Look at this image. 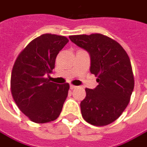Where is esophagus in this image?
<instances>
[{
    "mask_svg": "<svg viewBox=\"0 0 147 147\" xmlns=\"http://www.w3.org/2000/svg\"><path fill=\"white\" fill-rule=\"evenodd\" d=\"M76 88H77V86H75V85H72V84L70 85V89H75Z\"/></svg>",
    "mask_w": 147,
    "mask_h": 147,
    "instance_id": "1",
    "label": "esophagus"
}]
</instances>
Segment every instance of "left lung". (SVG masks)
<instances>
[{"mask_svg": "<svg viewBox=\"0 0 147 147\" xmlns=\"http://www.w3.org/2000/svg\"><path fill=\"white\" fill-rule=\"evenodd\" d=\"M69 39L89 53L90 73L99 84L85 89L86 97L80 103L83 118L103 126L117 120L128 105L134 89V76L126 52L115 40L105 35L70 36Z\"/></svg>", "mask_w": 147, "mask_h": 147, "instance_id": "8db88e82", "label": "left lung"}]
</instances>
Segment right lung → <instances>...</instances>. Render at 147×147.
Wrapping results in <instances>:
<instances>
[{"mask_svg":"<svg viewBox=\"0 0 147 147\" xmlns=\"http://www.w3.org/2000/svg\"><path fill=\"white\" fill-rule=\"evenodd\" d=\"M68 42L63 36L41 35L22 51L14 63L11 76L12 97L20 110L33 122L54 121L62 111L69 84L50 82L47 76Z\"/></svg>","mask_w":147,"mask_h":147,"instance_id":"right-lung-1","label":"right lung"}]
</instances>
